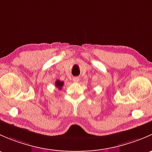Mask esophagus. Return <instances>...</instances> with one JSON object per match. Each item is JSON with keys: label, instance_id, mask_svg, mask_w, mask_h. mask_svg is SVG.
<instances>
[{"label": "esophagus", "instance_id": "1", "mask_svg": "<svg viewBox=\"0 0 152 152\" xmlns=\"http://www.w3.org/2000/svg\"><path fill=\"white\" fill-rule=\"evenodd\" d=\"M80 81V78L78 77H73V82L74 83H78Z\"/></svg>", "mask_w": 152, "mask_h": 152}]
</instances>
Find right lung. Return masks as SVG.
Returning <instances> with one entry per match:
<instances>
[{
	"mask_svg": "<svg viewBox=\"0 0 152 152\" xmlns=\"http://www.w3.org/2000/svg\"><path fill=\"white\" fill-rule=\"evenodd\" d=\"M55 84H56V87L58 88V89H61L62 86H64V82H63V81H60V80H58L56 81V83H55Z\"/></svg>",
	"mask_w": 152,
	"mask_h": 152,
	"instance_id": "1",
	"label": "right lung"
}]
</instances>
